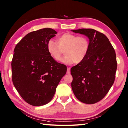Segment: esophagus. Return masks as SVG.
<instances>
[{
    "label": "esophagus",
    "instance_id": "1",
    "mask_svg": "<svg viewBox=\"0 0 128 128\" xmlns=\"http://www.w3.org/2000/svg\"><path fill=\"white\" fill-rule=\"evenodd\" d=\"M66 73H67V74H69L70 73V68L69 67V68H68Z\"/></svg>",
    "mask_w": 128,
    "mask_h": 128
}]
</instances>
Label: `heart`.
<instances>
[{"instance_id":"b5f03b06","label":"heart","mask_w":128,"mask_h":128,"mask_svg":"<svg viewBox=\"0 0 128 128\" xmlns=\"http://www.w3.org/2000/svg\"><path fill=\"white\" fill-rule=\"evenodd\" d=\"M56 42L50 40L47 43V50L54 60L60 61L62 56V63L71 65L79 63L86 58L90 48V41L84 35L76 36L69 32L61 34L57 38Z\"/></svg>"}]
</instances>
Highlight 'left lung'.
Returning a JSON list of instances; mask_svg holds the SVG:
<instances>
[{
	"instance_id": "1",
	"label": "left lung",
	"mask_w": 128,
	"mask_h": 128,
	"mask_svg": "<svg viewBox=\"0 0 128 128\" xmlns=\"http://www.w3.org/2000/svg\"><path fill=\"white\" fill-rule=\"evenodd\" d=\"M72 31L88 37L90 48L84 60L72 68V88L80 101L94 104L104 97L114 82L117 68L114 49L104 34L95 30Z\"/></svg>"
}]
</instances>
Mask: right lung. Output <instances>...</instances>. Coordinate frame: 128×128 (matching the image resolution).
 Masks as SVG:
<instances>
[{"instance_id": "1", "label": "right lung", "mask_w": 128, "mask_h": 128, "mask_svg": "<svg viewBox=\"0 0 128 128\" xmlns=\"http://www.w3.org/2000/svg\"><path fill=\"white\" fill-rule=\"evenodd\" d=\"M56 34L50 28L31 32L14 50L12 82L21 97L32 106L50 102L66 72V66L54 60L47 50L48 42Z\"/></svg>"}]
</instances>
